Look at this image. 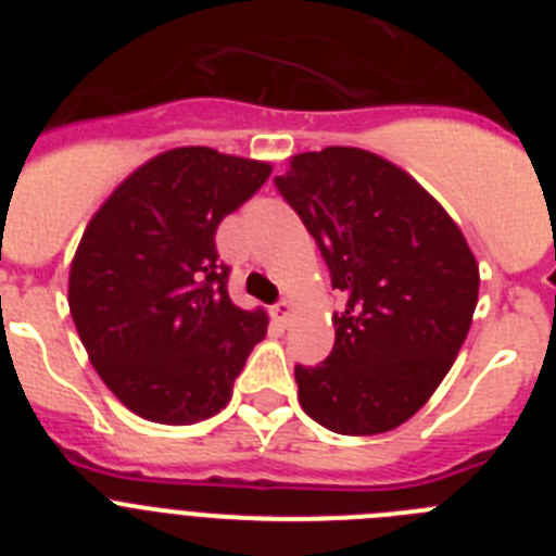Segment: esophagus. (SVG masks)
Returning a JSON list of instances; mask_svg holds the SVG:
<instances>
[{
  "label": "esophagus",
  "instance_id": "obj_1",
  "mask_svg": "<svg viewBox=\"0 0 556 556\" xmlns=\"http://www.w3.org/2000/svg\"><path fill=\"white\" fill-rule=\"evenodd\" d=\"M273 317H275V320H278V323H283V326H287L289 317H292V303H289V301L275 303V306H273Z\"/></svg>",
  "mask_w": 556,
  "mask_h": 556
}]
</instances>
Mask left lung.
Wrapping results in <instances>:
<instances>
[{
	"label": "left lung",
	"mask_w": 556,
	"mask_h": 556,
	"mask_svg": "<svg viewBox=\"0 0 556 556\" xmlns=\"http://www.w3.org/2000/svg\"><path fill=\"white\" fill-rule=\"evenodd\" d=\"M275 186L348 298L326 362L294 367L303 412L337 434L397 429L470 331L479 264L459 225L401 166L358 147L301 152Z\"/></svg>",
	"instance_id": "1"
}]
</instances>
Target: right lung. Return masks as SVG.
<instances>
[{"label":"right lung","mask_w":556,"mask_h":556,"mask_svg":"<svg viewBox=\"0 0 556 556\" xmlns=\"http://www.w3.org/2000/svg\"><path fill=\"white\" fill-rule=\"evenodd\" d=\"M273 166L211 147L166 150L100 205L68 269V308L108 390L144 420L217 415L267 333L228 294L214 233Z\"/></svg>","instance_id":"right-lung-1"}]
</instances>
